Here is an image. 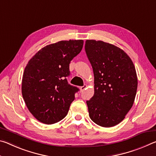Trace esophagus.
Returning <instances> with one entry per match:
<instances>
[{"mask_svg": "<svg viewBox=\"0 0 156 156\" xmlns=\"http://www.w3.org/2000/svg\"><path fill=\"white\" fill-rule=\"evenodd\" d=\"M87 87V86L86 85V84H84L83 86H82V87H80V90L81 91H83V90H84V89H86V88Z\"/></svg>", "mask_w": 156, "mask_h": 156, "instance_id": "obj_1", "label": "esophagus"}]
</instances>
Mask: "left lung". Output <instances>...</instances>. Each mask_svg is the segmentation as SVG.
<instances>
[{"mask_svg": "<svg viewBox=\"0 0 156 156\" xmlns=\"http://www.w3.org/2000/svg\"><path fill=\"white\" fill-rule=\"evenodd\" d=\"M85 51L94 75V94L87 101L91 120L112 127L125 119L135 100V66L122 49L102 41L87 40Z\"/></svg>", "mask_w": 156, "mask_h": 156, "instance_id": "obj_1", "label": "left lung"}]
</instances>
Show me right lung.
Wrapping results in <instances>:
<instances>
[{
    "label": "right lung",
    "mask_w": 156,
    "mask_h": 156,
    "mask_svg": "<svg viewBox=\"0 0 156 156\" xmlns=\"http://www.w3.org/2000/svg\"><path fill=\"white\" fill-rule=\"evenodd\" d=\"M83 40L61 41L44 47L29 60L22 79L26 106L39 122L51 125L63 119L75 99L68 84L69 63L81 51Z\"/></svg>",
    "instance_id": "obj_1"
}]
</instances>
